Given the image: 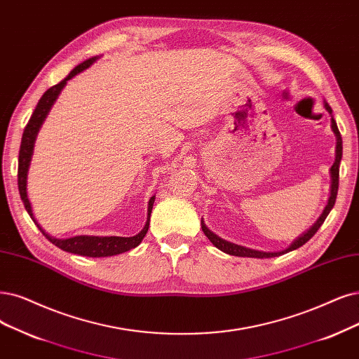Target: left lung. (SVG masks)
I'll use <instances>...</instances> for the list:
<instances>
[{"label":"left lung","mask_w":359,"mask_h":359,"mask_svg":"<svg viewBox=\"0 0 359 359\" xmlns=\"http://www.w3.org/2000/svg\"><path fill=\"white\" fill-rule=\"evenodd\" d=\"M324 108L327 109V112L331 115V130H333L334 136H336V159L333 165L330 168V176H331V187H330V196H328V203L325 205V208L323 210V215L316 219V222L312 224L309 229L304 231L302 235H299L296 240L291 243L287 248L284 250H278V251H260V250H253V248H248L244 245H238L233 244L231 241L223 240L219 235H216L215 232H211L207 226L204 220H201V228L203 232L205 233V236L211 241L215 247H217L220 251L231 256H236V257H255V259H269V257H278L281 255L288 253V251H293L297 250L299 247H302L303 244H306L311 238L316 233V231L321 228V224L324 223V220L327 219L328 213L331 211V208L334 207L336 203V196H337V191H339V167H340V161H341V154H343V144H341V136H340V131L337 128V124L334 121V116H333V109L330 108V104L325 102L324 103Z\"/></svg>","instance_id":"1"}]
</instances>
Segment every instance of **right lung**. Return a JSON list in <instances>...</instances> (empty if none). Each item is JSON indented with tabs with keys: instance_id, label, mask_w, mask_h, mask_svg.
Here are the masks:
<instances>
[{
	"instance_id": "add662e5",
	"label": "right lung",
	"mask_w": 359,
	"mask_h": 359,
	"mask_svg": "<svg viewBox=\"0 0 359 359\" xmlns=\"http://www.w3.org/2000/svg\"><path fill=\"white\" fill-rule=\"evenodd\" d=\"M97 59H99V56L90 57V59L84 60L83 63H79L78 66H75V68L69 72L68 76L62 79L59 84L50 87L43 95V97L39 99L36 108L32 112V116L29 118V121H28V124H26L25 131H23L20 151H19V170H18V184H19L20 198H22L26 211H28V215L31 216V219L34 220V223L36 224L38 229L43 232V235L47 238V240L51 244H55L60 250L68 251V253L78 255V256H87V257L116 256V255L126 253V251H128L131 248H136L142 243L146 232H148V229H149V220H151V213H152V207H154V201H155V195H154V196H151V200L148 203V220H146L143 229L135 236L75 235V236L60 240V238H55V236L48 235L35 220V216L32 213V207H31V203H29V198H28V188H26V184H28V171H29L32 155H34V144H35V139L38 136V131H39V128H41L43 123L46 121V118H47V115L51 109V106L55 104L56 99L59 97L60 91L63 90L66 83H68L69 79L74 78L75 75H78L79 72H83L84 69H87L88 66L95 63Z\"/></svg>"
}]
</instances>
